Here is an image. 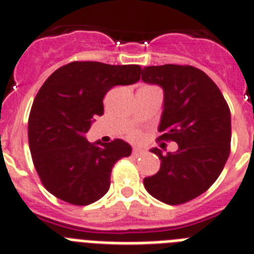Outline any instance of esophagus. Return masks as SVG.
<instances>
[{
	"label": "esophagus",
	"mask_w": 254,
	"mask_h": 254,
	"mask_svg": "<svg viewBox=\"0 0 254 254\" xmlns=\"http://www.w3.org/2000/svg\"><path fill=\"white\" fill-rule=\"evenodd\" d=\"M145 153V150L140 149V148H133V150H132V156L133 157H140L142 156Z\"/></svg>",
	"instance_id": "1"
}]
</instances>
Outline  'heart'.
I'll return each instance as SVG.
<instances>
[{"mask_svg": "<svg viewBox=\"0 0 254 254\" xmlns=\"http://www.w3.org/2000/svg\"><path fill=\"white\" fill-rule=\"evenodd\" d=\"M131 137H132V139H139L140 135L137 133V132H133V133H131Z\"/></svg>", "mask_w": 254, "mask_h": 254, "instance_id": "heart-1", "label": "heart"}]
</instances>
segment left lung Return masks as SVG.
I'll use <instances>...</instances> for the list:
<instances>
[{"mask_svg":"<svg viewBox=\"0 0 254 254\" xmlns=\"http://www.w3.org/2000/svg\"><path fill=\"white\" fill-rule=\"evenodd\" d=\"M141 79L163 89L158 140L178 144L177 152L167 154L150 149L160 157L161 167L144 179V187L165 204H184L209 190L225 167L231 113L214 81L193 66H148Z\"/></svg>","mask_w":254,"mask_h":254,"instance_id":"8db88e82","label":"left lung"}]
</instances>
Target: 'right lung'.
<instances>
[{"instance_id":"add662e5","label":"right lung","mask_w":254,"mask_h":254,"mask_svg":"<svg viewBox=\"0 0 254 254\" xmlns=\"http://www.w3.org/2000/svg\"><path fill=\"white\" fill-rule=\"evenodd\" d=\"M139 64L71 62L40 88L28 118V141L40 179L57 198L89 205L110 187L114 163L128 157V142H89L85 133L104 114V96L115 85L139 81Z\"/></svg>"}]
</instances>
